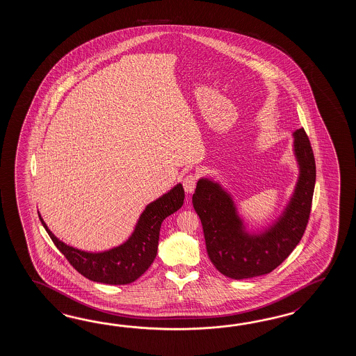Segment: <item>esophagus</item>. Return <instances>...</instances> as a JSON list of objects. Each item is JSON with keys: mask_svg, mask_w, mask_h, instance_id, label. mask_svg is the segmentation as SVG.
Masks as SVG:
<instances>
[{"mask_svg": "<svg viewBox=\"0 0 356 356\" xmlns=\"http://www.w3.org/2000/svg\"><path fill=\"white\" fill-rule=\"evenodd\" d=\"M197 177L196 175H188L184 177V179H183V187H184V191L187 192V193H192L193 192V189L196 187L197 183Z\"/></svg>", "mask_w": 356, "mask_h": 356, "instance_id": "esophagus-1", "label": "esophagus"}]
</instances>
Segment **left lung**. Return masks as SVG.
Instances as JSON below:
<instances>
[{"mask_svg": "<svg viewBox=\"0 0 356 356\" xmlns=\"http://www.w3.org/2000/svg\"><path fill=\"white\" fill-rule=\"evenodd\" d=\"M294 152L300 167L296 193L284 215L264 234L243 232L234 202L218 183L200 179L192 197L202 227L207 254L220 273L235 280L273 271L300 242L309 221L316 184V160L304 129L294 132Z\"/></svg>", "mask_w": 356, "mask_h": 356, "instance_id": "left-lung-1", "label": "left lung"}]
</instances>
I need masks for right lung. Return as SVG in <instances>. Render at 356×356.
Listing matches in <instances>:
<instances>
[{"mask_svg": "<svg viewBox=\"0 0 356 356\" xmlns=\"http://www.w3.org/2000/svg\"><path fill=\"white\" fill-rule=\"evenodd\" d=\"M183 201L184 189L181 184H177L170 192L147 204L127 242L102 253L83 252L60 242L47 227L40 216L39 219L54 245L77 273L95 282L126 285L137 280L152 266L158 253L161 222L169 215L179 210Z\"/></svg>", "mask_w": 356, "mask_h": 356, "instance_id": "add662e5", "label": "right lung"}]
</instances>
